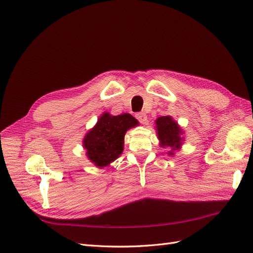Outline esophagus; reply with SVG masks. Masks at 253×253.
Wrapping results in <instances>:
<instances>
[{
  "label": "esophagus",
  "mask_w": 253,
  "mask_h": 253,
  "mask_svg": "<svg viewBox=\"0 0 253 253\" xmlns=\"http://www.w3.org/2000/svg\"><path fill=\"white\" fill-rule=\"evenodd\" d=\"M136 118L138 119L140 124H142V125H145V124H147V121H148L147 115H145L144 113H138V114H136Z\"/></svg>",
  "instance_id": "esophagus-1"
}]
</instances>
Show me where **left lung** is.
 I'll list each match as a JSON object with an SVG mask.
<instances>
[{
	"label": "left lung",
	"instance_id": "left-lung-1",
	"mask_svg": "<svg viewBox=\"0 0 253 253\" xmlns=\"http://www.w3.org/2000/svg\"><path fill=\"white\" fill-rule=\"evenodd\" d=\"M155 128L160 147L170 150L168 152V155L173 156L175 151L181 149V145L185 141V138L182 137L183 129L172 116L158 117L155 120Z\"/></svg>",
	"mask_w": 253,
	"mask_h": 253
}]
</instances>
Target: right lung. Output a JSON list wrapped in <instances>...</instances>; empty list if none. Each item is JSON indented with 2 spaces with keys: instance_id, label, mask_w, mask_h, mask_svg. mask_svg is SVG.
Returning a JSON list of instances; mask_svg holds the SVG:
<instances>
[{
  "instance_id": "right-lung-1",
  "label": "right lung",
  "mask_w": 253,
  "mask_h": 253,
  "mask_svg": "<svg viewBox=\"0 0 253 253\" xmlns=\"http://www.w3.org/2000/svg\"><path fill=\"white\" fill-rule=\"evenodd\" d=\"M138 125V120L131 114L113 116L108 112L103 113L83 138L82 145L87 159L97 168L110 166L124 152L126 131Z\"/></svg>"
}]
</instances>
